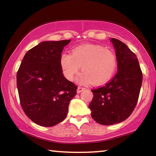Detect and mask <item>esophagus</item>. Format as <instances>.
I'll list each match as a JSON object with an SVG mask.
<instances>
[{
	"label": "esophagus",
	"mask_w": 156,
	"mask_h": 156,
	"mask_svg": "<svg viewBox=\"0 0 156 156\" xmlns=\"http://www.w3.org/2000/svg\"><path fill=\"white\" fill-rule=\"evenodd\" d=\"M84 89H84V88H83V87H78V88H77V90H76V92H77V94H80V93L82 92V91H84Z\"/></svg>",
	"instance_id": "1"
}]
</instances>
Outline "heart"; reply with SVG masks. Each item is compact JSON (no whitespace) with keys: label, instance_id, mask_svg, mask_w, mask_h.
Returning <instances> with one entry per match:
<instances>
[{"label":"heart","instance_id":"heart-1","mask_svg":"<svg viewBox=\"0 0 156 156\" xmlns=\"http://www.w3.org/2000/svg\"><path fill=\"white\" fill-rule=\"evenodd\" d=\"M59 65L64 76L72 81L82 67V73L76 81L82 84L101 85L108 82L116 72L115 54L99 44H85L72 49V54L63 52Z\"/></svg>","mask_w":156,"mask_h":156}]
</instances>
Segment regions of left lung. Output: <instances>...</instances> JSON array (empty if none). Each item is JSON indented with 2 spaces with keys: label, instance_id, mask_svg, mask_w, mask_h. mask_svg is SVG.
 <instances>
[{
  "label": "left lung",
  "instance_id": "left-lung-1",
  "mask_svg": "<svg viewBox=\"0 0 156 156\" xmlns=\"http://www.w3.org/2000/svg\"><path fill=\"white\" fill-rule=\"evenodd\" d=\"M116 50L118 72L109 82L93 89L89 104L92 119L102 125H113L129 118L137 104L143 74L136 55L120 40L111 38Z\"/></svg>",
  "mask_w": 156,
  "mask_h": 156
}]
</instances>
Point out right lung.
<instances>
[{
	"instance_id": "1",
	"label": "right lung",
	"mask_w": 156,
	"mask_h": 156,
	"mask_svg": "<svg viewBox=\"0 0 156 156\" xmlns=\"http://www.w3.org/2000/svg\"><path fill=\"white\" fill-rule=\"evenodd\" d=\"M70 40L41 42L27 51L17 73L20 104L37 124L50 127L66 118L77 87L67 80L59 57Z\"/></svg>"
}]
</instances>
